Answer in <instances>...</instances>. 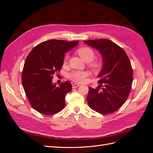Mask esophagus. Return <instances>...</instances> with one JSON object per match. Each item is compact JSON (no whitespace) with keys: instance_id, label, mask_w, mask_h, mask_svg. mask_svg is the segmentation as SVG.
Instances as JSON below:
<instances>
[{"instance_id":"obj_1","label":"esophagus","mask_w":153,"mask_h":153,"mask_svg":"<svg viewBox=\"0 0 153 153\" xmlns=\"http://www.w3.org/2000/svg\"><path fill=\"white\" fill-rule=\"evenodd\" d=\"M72 87H73V88H76V87H80V85L76 84H72Z\"/></svg>"}]
</instances>
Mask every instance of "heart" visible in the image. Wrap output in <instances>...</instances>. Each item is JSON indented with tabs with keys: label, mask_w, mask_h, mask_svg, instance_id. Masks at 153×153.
Segmentation results:
<instances>
[{
	"label": "heart",
	"mask_w": 153,
	"mask_h": 153,
	"mask_svg": "<svg viewBox=\"0 0 153 153\" xmlns=\"http://www.w3.org/2000/svg\"><path fill=\"white\" fill-rule=\"evenodd\" d=\"M76 53L84 60V61L89 62V66L92 71L94 72H98L101 70L103 67V62L101 60H93L95 57V53L94 50L90 47H82L78 48L76 51ZM68 57L65 56L63 59L64 64H66ZM89 75L87 71H74L68 75L69 79H70L76 83L84 82L86 78Z\"/></svg>",
	"instance_id": "1"
}]
</instances>
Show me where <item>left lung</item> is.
<instances>
[{"label": "left lung", "instance_id": "8db88e82", "mask_svg": "<svg viewBox=\"0 0 153 153\" xmlns=\"http://www.w3.org/2000/svg\"><path fill=\"white\" fill-rule=\"evenodd\" d=\"M103 56V68L98 75L99 87H89L87 97L90 108L101 114L118 110L126 102L133 83V69L125 51L106 39L85 41Z\"/></svg>", "mask_w": 153, "mask_h": 153}]
</instances>
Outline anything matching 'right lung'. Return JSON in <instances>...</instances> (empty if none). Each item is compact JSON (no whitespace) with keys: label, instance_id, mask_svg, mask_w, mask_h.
<instances>
[{"label":"right lung","instance_id":"obj_1","mask_svg":"<svg viewBox=\"0 0 153 153\" xmlns=\"http://www.w3.org/2000/svg\"><path fill=\"white\" fill-rule=\"evenodd\" d=\"M78 44V41L50 39L36 46L27 55L22 82L31 106L38 112L51 115L65 106V96L72 89L71 83L66 81L57 86L52 79L62 69L64 53Z\"/></svg>","mask_w":153,"mask_h":153}]
</instances>
